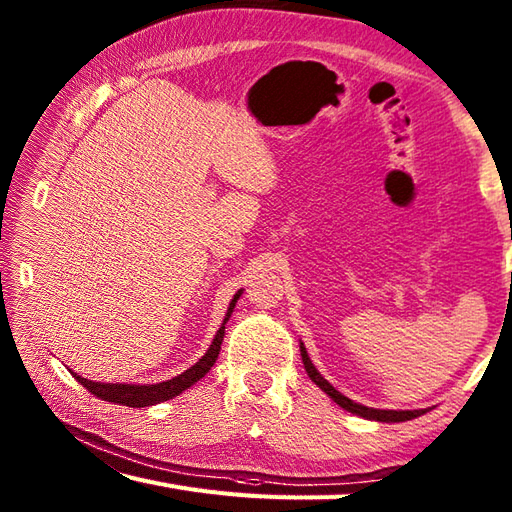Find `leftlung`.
<instances>
[{"instance_id": "left-lung-1", "label": "left lung", "mask_w": 512, "mask_h": 512, "mask_svg": "<svg viewBox=\"0 0 512 512\" xmlns=\"http://www.w3.org/2000/svg\"><path fill=\"white\" fill-rule=\"evenodd\" d=\"M299 350H301V361H303V367H306V372H308V376H310L312 383L317 385L319 389H323L325 394H328V396L336 402V405L343 407L345 411L356 413V416H361V418H365V420H376V422H405V420H413V418H418V416H422V413H427V411H429V409H413V411L405 409V411H394V409H374V407L358 405V402H354V400H350L347 396H343L341 391H336V389L328 383V380H325V378L319 374V369L314 367V363L310 361V356H308V352H306V345L299 343Z\"/></svg>"}]
</instances>
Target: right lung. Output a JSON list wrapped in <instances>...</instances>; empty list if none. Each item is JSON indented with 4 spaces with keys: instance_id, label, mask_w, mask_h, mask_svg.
Masks as SVG:
<instances>
[{
    "instance_id": "obj_1",
    "label": "right lung",
    "mask_w": 512,
    "mask_h": 512,
    "mask_svg": "<svg viewBox=\"0 0 512 512\" xmlns=\"http://www.w3.org/2000/svg\"><path fill=\"white\" fill-rule=\"evenodd\" d=\"M242 297V290H237L231 303H228V310L224 314V321L220 325V330L215 332L213 336V343L209 345V350H206V354L200 358L198 363L191 365L189 369H184L182 374L173 376L171 380H162V383H156V385H132V383H96V380H88L79 376L76 372L70 374L79 380V383L90 391V394H94L96 398L101 400H107V402H116V405H127V407H151V405H158V402H165V400H171L180 396L184 389L193 387L198 380L209 372V369L215 365L217 361V354H220L222 350V341H224V325L226 321L231 319L233 314V308L237 299Z\"/></svg>"
}]
</instances>
